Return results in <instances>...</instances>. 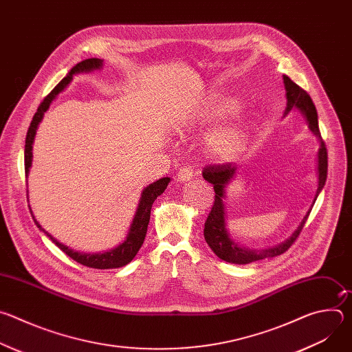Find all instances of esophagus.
<instances>
[{
  "label": "esophagus",
  "mask_w": 352,
  "mask_h": 352,
  "mask_svg": "<svg viewBox=\"0 0 352 352\" xmlns=\"http://www.w3.org/2000/svg\"><path fill=\"white\" fill-rule=\"evenodd\" d=\"M193 178V168L192 167H181L177 173V181L186 182Z\"/></svg>",
  "instance_id": "obj_1"
}]
</instances>
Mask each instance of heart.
I'll return each mask as SVG.
<instances>
[{
	"instance_id": "obj_1",
	"label": "heart",
	"mask_w": 352,
	"mask_h": 352,
	"mask_svg": "<svg viewBox=\"0 0 352 352\" xmlns=\"http://www.w3.org/2000/svg\"><path fill=\"white\" fill-rule=\"evenodd\" d=\"M236 109V102L234 100H221V102H210L202 111H200L195 120L192 121L190 126H200L208 122H213L228 113ZM246 139V128L245 124L241 121L230 122L217 131L209 139V147L212 153L221 159H230L236 155L241 147L243 146Z\"/></svg>"
}]
</instances>
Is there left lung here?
<instances>
[{
	"label": "left lung",
	"mask_w": 352,
	"mask_h": 352,
	"mask_svg": "<svg viewBox=\"0 0 352 352\" xmlns=\"http://www.w3.org/2000/svg\"><path fill=\"white\" fill-rule=\"evenodd\" d=\"M284 79V86L287 91V109L285 114L291 111L294 107L302 111V114L307 117L308 125L311 131L319 138L320 140V147H319V153H318V174H319V184H318V190L315 200L324 186L326 178H327V148L326 144L322 139L320 131H319V124H318V113L316 107L312 102L311 96L308 94L307 90H304L300 86H298L294 80H291L287 75L283 76ZM236 171V166L232 163H226V164H210L206 166L202 171L204 178L213 184L214 188V204L212 206V210L208 216V220L205 223V239L208 245L212 248L213 252L223 261L230 262V263H236V265H248L250 262H256L261 259L266 258H274L281 254H284L285 250L289 249V246L295 242V239L299 236L300 231H302L309 213L304 217V220L300 221V226L298 230L281 245H277L274 248H267L262 250H254V249H245L238 246L228 235L226 230V213H224V204H223V197H224V188L228 184V181L234 177Z\"/></svg>",
	"instance_id": "left-lung-1"
}]
</instances>
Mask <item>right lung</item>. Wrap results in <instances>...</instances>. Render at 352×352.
<instances>
[{
	"label": "right lung",
	"instance_id": "add662e5",
	"mask_svg": "<svg viewBox=\"0 0 352 352\" xmlns=\"http://www.w3.org/2000/svg\"><path fill=\"white\" fill-rule=\"evenodd\" d=\"M103 65V60L98 58H87L85 61H80L79 64H76L69 72L68 75L52 90L50 91L43 102L40 103L36 114L33 116V120L30 122V126L28 129V135H26V142H25V174L28 175L29 168L32 166V144L34 140V135H36V129L38 122L41 121L44 113L48 110L50 104H52L53 100L57 97V94L64 90V87L72 80V76L75 74L79 72H90L93 69H98L100 67ZM170 182V178H162L153 184H150L147 188H144V190L142 192V197L139 200V206L135 214V219L131 224L129 228V234L126 236V239L116 249H111L110 252H104V254H80L76 252V250H72L71 248H68L67 245H63L61 242H58L56 238H53L47 231H44L41 228V226L36 221L34 216L33 220L36 223V226L44 232L47 234V236L52 239L64 254H67L71 259H74L75 262L86 266V267H91V269H117V267H122L125 265H128L138 254V250L140 249L146 232H147V224L150 220V210H152V205L155 200L157 199V196H160L167 185ZM32 213V212H30Z\"/></svg>",
	"mask_w": 352,
	"mask_h": 352
}]
</instances>
